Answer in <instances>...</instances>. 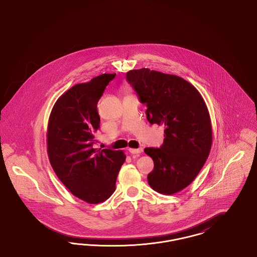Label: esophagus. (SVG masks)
<instances>
[{
    "label": "esophagus",
    "instance_id": "1",
    "mask_svg": "<svg viewBox=\"0 0 257 257\" xmlns=\"http://www.w3.org/2000/svg\"><path fill=\"white\" fill-rule=\"evenodd\" d=\"M129 152L132 154H140L143 152V148H129Z\"/></svg>",
    "mask_w": 257,
    "mask_h": 257
}]
</instances>
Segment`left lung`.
Returning <instances> with one entry per match:
<instances>
[{
    "label": "left lung",
    "instance_id": "obj_1",
    "mask_svg": "<svg viewBox=\"0 0 257 257\" xmlns=\"http://www.w3.org/2000/svg\"><path fill=\"white\" fill-rule=\"evenodd\" d=\"M126 79L147 105V120L165 126L161 147L145 148L154 162L148 184L163 195L178 193L195 180L209 156L207 106L196 87L176 75L142 68L128 71Z\"/></svg>",
    "mask_w": 257,
    "mask_h": 257
}]
</instances>
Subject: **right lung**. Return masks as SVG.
<instances>
[{
    "label": "right lung",
    "instance_id": "obj_1",
    "mask_svg": "<svg viewBox=\"0 0 257 257\" xmlns=\"http://www.w3.org/2000/svg\"><path fill=\"white\" fill-rule=\"evenodd\" d=\"M115 74L77 84L55 103L47 128V153L59 179L78 198L104 202L115 191L126 156L121 150L93 148L100 128L97 103Z\"/></svg>",
    "mask_w": 257,
    "mask_h": 257
}]
</instances>
